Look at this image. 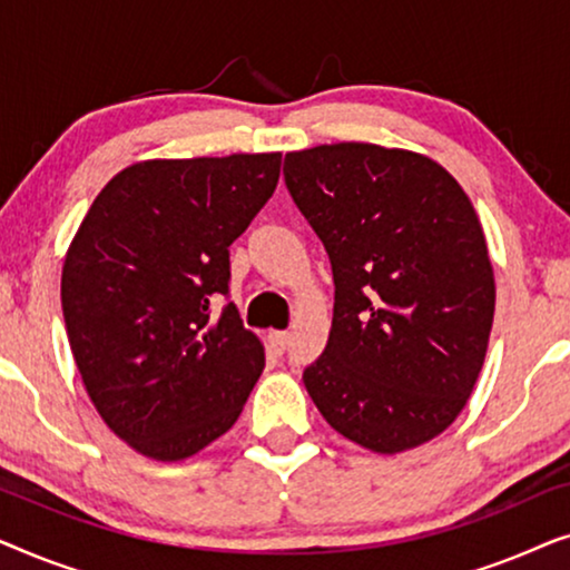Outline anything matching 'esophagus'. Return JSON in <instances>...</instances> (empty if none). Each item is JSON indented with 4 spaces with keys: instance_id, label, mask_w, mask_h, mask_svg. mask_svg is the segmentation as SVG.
I'll use <instances>...</instances> for the list:
<instances>
[{
    "instance_id": "34e87169",
    "label": "esophagus",
    "mask_w": 570,
    "mask_h": 570,
    "mask_svg": "<svg viewBox=\"0 0 570 570\" xmlns=\"http://www.w3.org/2000/svg\"><path fill=\"white\" fill-rule=\"evenodd\" d=\"M267 340H269V347L279 355V353H285L287 342H291V334H287V332H269Z\"/></svg>"
}]
</instances>
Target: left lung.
Wrapping results in <instances>:
<instances>
[{
    "mask_svg": "<svg viewBox=\"0 0 570 570\" xmlns=\"http://www.w3.org/2000/svg\"><path fill=\"white\" fill-rule=\"evenodd\" d=\"M283 170L334 277L330 340L303 371L311 400L357 446H423L464 410L493 326L470 197L428 155L373 142L287 153Z\"/></svg>",
    "mask_w": 570,
    "mask_h": 570,
    "instance_id": "obj_1",
    "label": "left lung"
}]
</instances>
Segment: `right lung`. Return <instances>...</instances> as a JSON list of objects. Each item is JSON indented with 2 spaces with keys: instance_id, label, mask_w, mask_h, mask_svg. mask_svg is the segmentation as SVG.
<instances>
[{
  "instance_id": "right-lung-1",
  "label": "right lung",
  "mask_w": 570,
  "mask_h": 570,
  "mask_svg": "<svg viewBox=\"0 0 570 570\" xmlns=\"http://www.w3.org/2000/svg\"><path fill=\"white\" fill-rule=\"evenodd\" d=\"M283 153L153 158L108 181L61 269V311L104 423L155 462L228 433L264 345L228 295V246L267 205Z\"/></svg>"
}]
</instances>
